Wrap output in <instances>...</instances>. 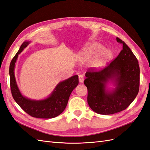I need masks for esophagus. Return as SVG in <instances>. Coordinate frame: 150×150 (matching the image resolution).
<instances>
[{"mask_svg": "<svg viewBox=\"0 0 150 150\" xmlns=\"http://www.w3.org/2000/svg\"><path fill=\"white\" fill-rule=\"evenodd\" d=\"M79 81L81 83L84 82V76L83 75H79Z\"/></svg>", "mask_w": 150, "mask_h": 150, "instance_id": "1", "label": "esophagus"}]
</instances>
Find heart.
I'll use <instances>...</instances> for the list:
<instances>
[{
	"instance_id": "b5f03b06",
	"label": "heart",
	"mask_w": 150,
	"mask_h": 150,
	"mask_svg": "<svg viewBox=\"0 0 150 150\" xmlns=\"http://www.w3.org/2000/svg\"><path fill=\"white\" fill-rule=\"evenodd\" d=\"M96 55L91 62L93 67H102L112 57V52L109 49H104V46L97 42L88 43L77 54L78 59L84 61Z\"/></svg>"
}]
</instances>
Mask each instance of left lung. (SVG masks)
Returning a JSON list of instances; mask_svg holds the SVG:
<instances>
[{"mask_svg":"<svg viewBox=\"0 0 150 150\" xmlns=\"http://www.w3.org/2000/svg\"><path fill=\"white\" fill-rule=\"evenodd\" d=\"M122 46L119 55L99 71L89 70L84 81L88 88L89 107L100 115H112L125 110L137 97L139 88V66L137 57L126 43L116 38ZM111 82L115 88L108 90Z\"/></svg>","mask_w":150,"mask_h":150,"instance_id":"obj_1","label":"left lung"}]
</instances>
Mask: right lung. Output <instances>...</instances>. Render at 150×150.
<instances>
[{
  "mask_svg": "<svg viewBox=\"0 0 150 150\" xmlns=\"http://www.w3.org/2000/svg\"><path fill=\"white\" fill-rule=\"evenodd\" d=\"M30 41H25L12 59L9 67L11 89L13 98L19 106L30 116L38 118H52L64 111L70 95L79 84L78 76H72L59 83L49 96L41 100H34L24 96L18 88L14 69L18 56L28 46Z\"/></svg>",
  "mask_w": 150,
  "mask_h": 150,
  "instance_id": "1",
  "label": "right lung"
}]
</instances>
